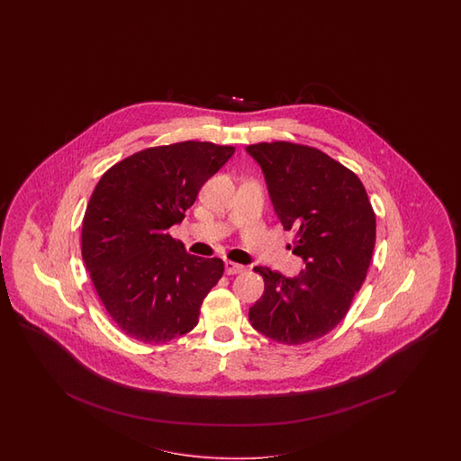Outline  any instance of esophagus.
Here are the masks:
<instances>
[{"label": "esophagus", "mask_w": 461, "mask_h": 461, "mask_svg": "<svg viewBox=\"0 0 461 461\" xmlns=\"http://www.w3.org/2000/svg\"><path fill=\"white\" fill-rule=\"evenodd\" d=\"M224 272H226L228 276H235V274H241V272H245V267L240 266V264H235V262H230V260H226V262H224Z\"/></svg>", "instance_id": "34e87169"}]
</instances>
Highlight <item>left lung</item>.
I'll return each mask as SVG.
<instances>
[{
    "instance_id": "left-lung-1",
    "label": "left lung",
    "mask_w": 461,
    "mask_h": 461,
    "mask_svg": "<svg viewBox=\"0 0 461 461\" xmlns=\"http://www.w3.org/2000/svg\"><path fill=\"white\" fill-rule=\"evenodd\" d=\"M294 255L304 270L285 277L255 267L266 282L249 320L262 335L301 345L330 333L360 291L375 247V214L360 179L321 150L289 141L249 145Z\"/></svg>"
}]
</instances>
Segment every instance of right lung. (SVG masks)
<instances>
[{"label":"right lung","instance_id":"obj_1","mask_svg":"<svg viewBox=\"0 0 461 461\" xmlns=\"http://www.w3.org/2000/svg\"><path fill=\"white\" fill-rule=\"evenodd\" d=\"M235 147L181 141L126 157L103 174L83 220V260L113 321L133 339L166 343L199 321L223 276L167 233Z\"/></svg>","mask_w":461,"mask_h":461}]
</instances>
